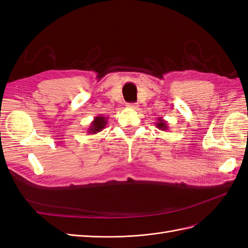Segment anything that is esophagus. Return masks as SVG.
I'll use <instances>...</instances> for the list:
<instances>
[{
	"label": "esophagus",
	"mask_w": 248,
	"mask_h": 248,
	"mask_svg": "<svg viewBox=\"0 0 248 248\" xmlns=\"http://www.w3.org/2000/svg\"><path fill=\"white\" fill-rule=\"evenodd\" d=\"M126 107L130 108V109L136 110V109H138V105L137 104H128V105H126Z\"/></svg>",
	"instance_id": "obj_1"
}]
</instances>
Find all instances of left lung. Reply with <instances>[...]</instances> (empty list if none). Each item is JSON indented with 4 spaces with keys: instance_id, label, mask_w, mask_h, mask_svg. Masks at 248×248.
I'll use <instances>...</instances> for the list:
<instances>
[{
    "instance_id": "left-lung-1",
    "label": "left lung",
    "mask_w": 248,
    "mask_h": 248,
    "mask_svg": "<svg viewBox=\"0 0 248 248\" xmlns=\"http://www.w3.org/2000/svg\"><path fill=\"white\" fill-rule=\"evenodd\" d=\"M155 126L161 131H167L168 130V124L163 117H158V120L155 122Z\"/></svg>"
}]
</instances>
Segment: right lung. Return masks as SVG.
<instances>
[{"label":"right lung","instance_id":"right-lung-1","mask_svg":"<svg viewBox=\"0 0 248 248\" xmlns=\"http://www.w3.org/2000/svg\"><path fill=\"white\" fill-rule=\"evenodd\" d=\"M107 123H108V117H105L103 115L95 116L93 122H91L89 128L87 130V133L89 135H94V134L103 131Z\"/></svg>","mask_w":248,"mask_h":248}]
</instances>
